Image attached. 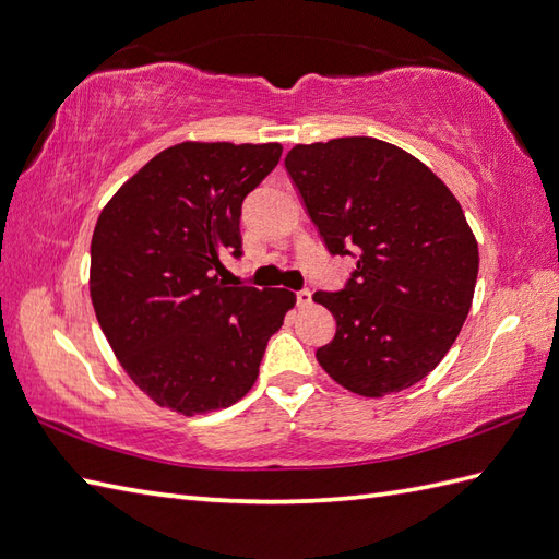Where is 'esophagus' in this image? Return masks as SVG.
<instances>
[{
    "label": "esophagus",
    "mask_w": 559,
    "mask_h": 559,
    "mask_svg": "<svg viewBox=\"0 0 559 559\" xmlns=\"http://www.w3.org/2000/svg\"><path fill=\"white\" fill-rule=\"evenodd\" d=\"M295 297H297V305H300V307H307V305H311V290H297L295 293Z\"/></svg>",
    "instance_id": "1"
}]
</instances>
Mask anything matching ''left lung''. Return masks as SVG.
<instances>
[{"label":"left lung","mask_w":559,"mask_h":559,"mask_svg":"<svg viewBox=\"0 0 559 559\" xmlns=\"http://www.w3.org/2000/svg\"><path fill=\"white\" fill-rule=\"evenodd\" d=\"M285 168L329 252L357 254L341 293H314L335 317L319 365L361 397L419 383L474 300L478 245L457 198L417 157L376 138L295 145Z\"/></svg>","instance_id":"obj_1"}]
</instances>
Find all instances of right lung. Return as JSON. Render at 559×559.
Instances as JSON below:
<instances>
[{"instance_id": "1", "label": "right lung", "mask_w": 559, "mask_h": 559, "mask_svg": "<svg viewBox=\"0 0 559 559\" xmlns=\"http://www.w3.org/2000/svg\"><path fill=\"white\" fill-rule=\"evenodd\" d=\"M283 147L180 142L128 178L90 245V297L126 373L159 407L206 414L254 385L295 293L230 288L242 254L240 206Z\"/></svg>"}]
</instances>
